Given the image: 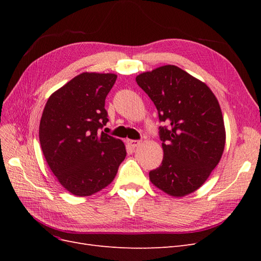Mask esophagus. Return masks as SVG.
<instances>
[{
	"label": "esophagus",
	"instance_id": "34e87169",
	"mask_svg": "<svg viewBox=\"0 0 261 261\" xmlns=\"http://www.w3.org/2000/svg\"><path fill=\"white\" fill-rule=\"evenodd\" d=\"M140 144H141V140H135V139L128 140V145H129L132 148H136V147H138Z\"/></svg>",
	"mask_w": 261,
	"mask_h": 261
}]
</instances>
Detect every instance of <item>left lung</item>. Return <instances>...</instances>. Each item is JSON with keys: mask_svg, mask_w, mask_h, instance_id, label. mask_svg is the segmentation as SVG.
I'll list each match as a JSON object with an SVG mask.
<instances>
[{"mask_svg": "<svg viewBox=\"0 0 261 261\" xmlns=\"http://www.w3.org/2000/svg\"><path fill=\"white\" fill-rule=\"evenodd\" d=\"M154 103L159 121L163 160L149 172L151 183L164 193L183 197L198 189L222 156L224 122L209 87L174 65L136 77Z\"/></svg>", "mask_w": 261, "mask_h": 261, "instance_id": "8db88e82", "label": "left lung"}]
</instances>
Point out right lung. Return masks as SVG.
I'll list each match as a JSON object with an SVG mask.
<instances>
[{
  "instance_id": "1",
  "label": "right lung",
  "mask_w": 261,
  "mask_h": 261,
  "mask_svg": "<svg viewBox=\"0 0 261 261\" xmlns=\"http://www.w3.org/2000/svg\"><path fill=\"white\" fill-rule=\"evenodd\" d=\"M116 77L83 73L46 101L39 127L41 149L53 174L73 195L89 196L108 186L126 156L123 141L101 132Z\"/></svg>"
}]
</instances>
